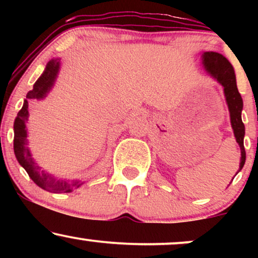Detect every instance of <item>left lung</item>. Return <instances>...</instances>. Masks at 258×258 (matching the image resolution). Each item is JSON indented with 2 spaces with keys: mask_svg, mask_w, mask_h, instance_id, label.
I'll use <instances>...</instances> for the list:
<instances>
[{
  "mask_svg": "<svg viewBox=\"0 0 258 258\" xmlns=\"http://www.w3.org/2000/svg\"><path fill=\"white\" fill-rule=\"evenodd\" d=\"M203 58L204 65H205L207 72L224 87V94H226L228 108H229L230 122H232L234 136H235L236 142H238L241 150L240 168H239V171H240L245 164V159H246V153H245L244 148L245 126L241 121L242 99L238 87H236L234 69L232 64L220 53L205 52L203 54Z\"/></svg>",
  "mask_w": 258,
  "mask_h": 258,
  "instance_id": "obj_1",
  "label": "left lung"
}]
</instances>
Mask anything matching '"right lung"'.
Returning a JSON list of instances; mask_svg holds the SVG:
<instances>
[{
  "label": "right lung",
  "mask_w": 258,
  "mask_h": 258,
  "mask_svg": "<svg viewBox=\"0 0 258 258\" xmlns=\"http://www.w3.org/2000/svg\"><path fill=\"white\" fill-rule=\"evenodd\" d=\"M59 70V59H52L48 61L46 69L40 79L35 82L34 87L26 94V99L24 100L23 108L18 112L16 121H14V154L19 164L25 168L29 177L34 180L35 183L41 188L51 191V193H69L72 191L74 186H80L79 180H74L69 183L65 180L55 179L51 174L41 171V167L37 166L36 162L31 158V154L29 152V148L26 147L28 141H26V130L25 122L28 121L29 115V103L30 99H41L46 96V93L51 90L53 82H54L55 76H57Z\"/></svg>",
  "instance_id": "right-lung-1"
}]
</instances>
